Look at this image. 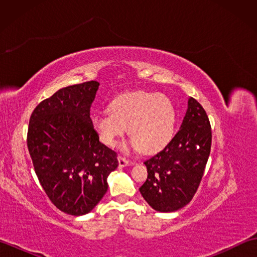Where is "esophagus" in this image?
Segmentation results:
<instances>
[{
	"label": "esophagus",
	"instance_id": "esophagus-1",
	"mask_svg": "<svg viewBox=\"0 0 257 257\" xmlns=\"http://www.w3.org/2000/svg\"><path fill=\"white\" fill-rule=\"evenodd\" d=\"M118 163H119V167L120 168H123V167L129 166L130 163H132V161L128 160V159H125V158L122 157V156H118Z\"/></svg>",
	"mask_w": 257,
	"mask_h": 257
}]
</instances>
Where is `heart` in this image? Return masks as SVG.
Instances as JSON below:
<instances>
[{
  "label": "heart",
  "instance_id": "heart-1",
  "mask_svg": "<svg viewBox=\"0 0 257 257\" xmlns=\"http://www.w3.org/2000/svg\"><path fill=\"white\" fill-rule=\"evenodd\" d=\"M109 112L91 118V125L106 146H116L125 127L132 144L145 154L160 150L170 140L176 112L166 96L137 91L120 95L109 103Z\"/></svg>",
  "mask_w": 257,
  "mask_h": 257
}]
</instances>
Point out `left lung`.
Segmentation results:
<instances>
[{
	"instance_id": "left-lung-1",
	"label": "left lung",
	"mask_w": 257,
	"mask_h": 257,
	"mask_svg": "<svg viewBox=\"0 0 257 257\" xmlns=\"http://www.w3.org/2000/svg\"><path fill=\"white\" fill-rule=\"evenodd\" d=\"M211 143L209 117L191 97L179 132L165 148L145 161L148 178L139 191L152 209L173 212L192 200L203 177Z\"/></svg>"
}]
</instances>
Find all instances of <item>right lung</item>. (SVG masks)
I'll use <instances>...</instances> for the list:
<instances>
[{"mask_svg":"<svg viewBox=\"0 0 257 257\" xmlns=\"http://www.w3.org/2000/svg\"><path fill=\"white\" fill-rule=\"evenodd\" d=\"M99 83L85 81L57 90L33 110L27 148L42 188L58 210L84 215L108 189L117 154L101 144L90 107Z\"/></svg>","mask_w":257,"mask_h":257,"instance_id":"1","label":"right lung"}]
</instances>
